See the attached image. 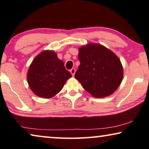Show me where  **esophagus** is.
<instances>
[{"label": "esophagus", "instance_id": "1", "mask_svg": "<svg viewBox=\"0 0 149 149\" xmlns=\"http://www.w3.org/2000/svg\"><path fill=\"white\" fill-rule=\"evenodd\" d=\"M70 73H71L73 76H74V74H75V68H72L71 70H70Z\"/></svg>", "mask_w": 149, "mask_h": 149}]
</instances>
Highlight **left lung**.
I'll list each match as a JSON object with an SVG mask.
<instances>
[{
	"label": "left lung",
	"mask_w": 149,
	"mask_h": 149,
	"mask_svg": "<svg viewBox=\"0 0 149 149\" xmlns=\"http://www.w3.org/2000/svg\"><path fill=\"white\" fill-rule=\"evenodd\" d=\"M80 65L75 78L96 98L112 95L123 79V67L114 52L99 44L90 43L79 49Z\"/></svg>",
	"instance_id": "1"
}]
</instances>
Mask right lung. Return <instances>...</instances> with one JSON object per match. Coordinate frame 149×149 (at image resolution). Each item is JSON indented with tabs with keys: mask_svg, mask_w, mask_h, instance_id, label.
Wrapping results in <instances>:
<instances>
[{
	"mask_svg": "<svg viewBox=\"0 0 149 149\" xmlns=\"http://www.w3.org/2000/svg\"><path fill=\"white\" fill-rule=\"evenodd\" d=\"M72 74L52 50H45L35 58L27 72L30 89L39 97L49 99L58 93Z\"/></svg>",
	"mask_w": 149,
	"mask_h": 149,
	"instance_id": "1",
	"label": "right lung"
}]
</instances>
